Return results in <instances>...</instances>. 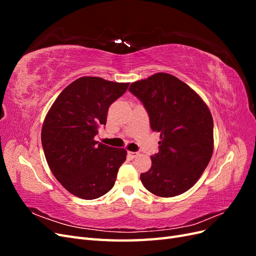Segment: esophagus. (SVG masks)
Masks as SVG:
<instances>
[{
    "label": "esophagus",
    "instance_id": "34e87169",
    "mask_svg": "<svg viewBox=\"0 0 256 256\" xmlns=\"http://www.w3.org/2000/svg\"><path fill=\"white\" fill-rule=\"evenodd\" d=\"M138 152H128V157L129 158H131V159H134V158H136V156H138Z\"/></svg>",
    "mask_w": 256,
    "mask_h": 256
}]
</instances>
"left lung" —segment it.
<instances>
[{"instance_id":"1","label":"left lung","mask_w":256,"mask_h":256,"mask_svg":"<svg viewBox=\"0 0 256 256\" xmlns=\"http://www.w3.org/2000/svg\"><path fill=\"white\" fill-rule=\"evenodd\" d=\"M150 128L160 134L159 152L140 178L144 187L161 198L189 190L205 171L214 150V120L207 104L176 76L158 72L131 83Z\"/></svg>"}]
</instances>
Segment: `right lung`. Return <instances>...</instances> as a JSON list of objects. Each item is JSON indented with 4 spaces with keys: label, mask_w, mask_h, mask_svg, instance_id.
<instances>
[{
    "label": "right lung",
    "mask_w": 256,
    "mask_h": 256,
    "mask_svg": "<svg viewBox=\"0 0 256 256\" xmlns=\"http://www.w3.org/2000/svg\"><path fill=\"white\" fill-rule=\"evenodd\" d=\"M128 86L129 83L82 76L63 90L47 113L42 129L46 160L72 194L94 200L113 188L127 152L94 138L106 124L109 106Z\"/></svg>",
    "instance_id": "right-lung-1"
}]
</instances>
